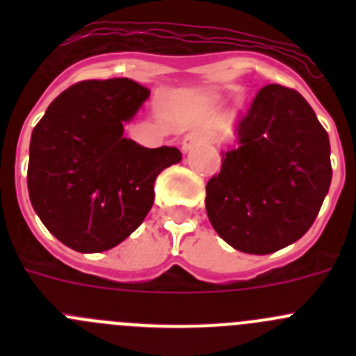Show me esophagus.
Instances as JSON below:
<instances>
[{
	"label": "esophagus",
	"instance_id": "esophagus-1",
	"mask_svg": "<svg viewBox=\"0 0 356 356\" xmlns=\"http://www.w3.org/2000/svg\"><path fill=\"white\" fill-rule=\"evenodd\" d=\"M209 140H210L209 134H205L203 130H193V131H188V134L184 137V140H181V147H184L185 151H188V149H193L194 146L209 143Z\"/></svg>",
	"mask_w": 356,
	"mask_h": 356
}]
</instances>
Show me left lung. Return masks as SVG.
Returning a JSON list of instances; mask_svg holds the SVG:
<instances>
[{
	"mask_svg": "<svg viewBox=\"0 0 356 356\" xmlns=\"http://www.w3.org/2000/svg\"><path fill=\"white\" fill-rule=\"evenodd\" d=\"M238 146L207 184V213L219 237L269 254L303 237L332 181L330 139L298 90L266 85L237 119Z\"/></svg>",
	"mask_w": 356,
	"mask_h": 356,
	"instance_id": "1",
	"label": "left lung"
}]
</instances>
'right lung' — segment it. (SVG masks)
Returning a JSON list of instances; mask_svg holds the SVG:
<instances>
[{
  "instance_id": "add662e5",
  "label": "right lung",
  "mask_w": 356,
  "mask_h": 356,
  "mask_svg": "<svg viewBox=\"0 0 356 356\" xmlns=\"http://www.w3.org/2000/svg\"><path fill=\"white\" fill-rule=\"evenodd\" d=\"M149 96L130 78L74 83L53 99L31 131L28 193L37 216L80 253L118 246L155 201V180L180 149L139 146L122 137Z\"/></svg>"
}]
</instances>
